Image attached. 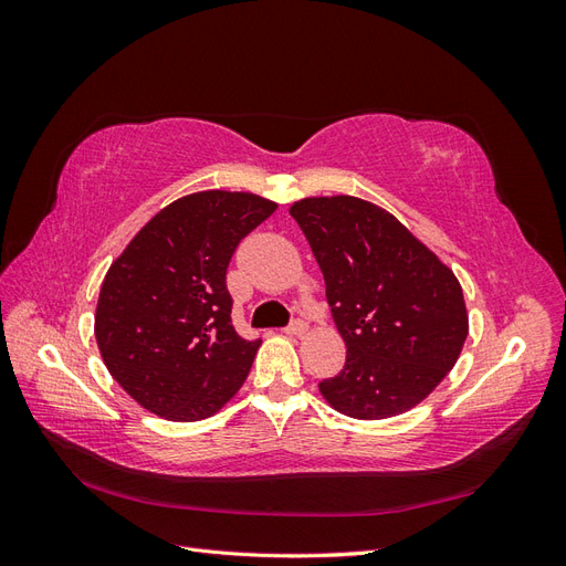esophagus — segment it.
I'll return each instance as SVG.
<instances>
[{
  "label": "esophagus",
  "instance_id": "34e87169",
  "mask_svg": "<svg viewBox=\"0 0 566 566\" xmlns=\"http://www.w3.org/2000/svg\"><path fill=\"white\" fill-rule=\"evenodd\" d=\"M283 333L285 335H302V333H306V321L304 318H295Z\"/></svg>",
  "mask_w": 566,
  "mask_h": 566
}]
</instances>
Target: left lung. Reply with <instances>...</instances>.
Returning <instances> with one entry per match:
<instances>
[{"label":"left lung","mask_w":566,"mask_h":566,"mask_svg":"<svg viewBox=\"0 0 566 566\" xmlns=\"http://www.w3.org/2000/svg\"><path fill=\"white\" fill-rule=\"evenodd\" d=\"M323 271L347 361L318 389L339 413L380 420L420 403L468 337L460 283L397 217L352 196L290 208Z\"/></svg>","instance_id":"left-lung-1"}]
</instances>
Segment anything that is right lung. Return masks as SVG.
I'll return each mask as SVG.
<instances>
[{"instance_id": "add662e5", "label": "right lung", "mask_w": 566, "mask_h": 566, "mask_svg": "<svg viewBox=\"0 0 566 566\" xmlns=\"http://www.w3.org/2000/svg\"><path fill=\"white\" fill-rule=\"evenodd\" d=\"M276 208L252 193H191L153 217L108 269L96 304L98 349L150 413L210 418L245 382L262 339L235 333L227 269Z\"/></svg>"}]
</instances>
